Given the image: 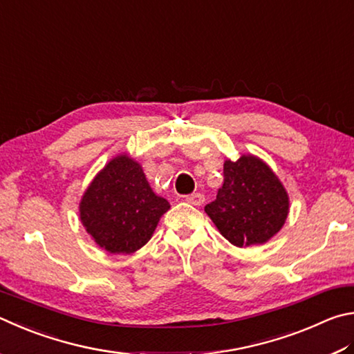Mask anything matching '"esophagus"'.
Wrapping results in <instances>:
<instances>
[{"label": "esophagus", "mask_w": 354, "mask_h": 354, "mask_svg": "<svg viewBox=\"0 0 354 354\" xmlns=\"http://www.w3.org/2000/svg\"><path fill=\"white\" fill-rule=\"evenodd\" d=\"M187 202L191 203V205H196V207H201L203 202H205V196L201 194V193H194V194H189L187 196Z\"/></svg>", "instance_id": "34e87169"}]
</instances>
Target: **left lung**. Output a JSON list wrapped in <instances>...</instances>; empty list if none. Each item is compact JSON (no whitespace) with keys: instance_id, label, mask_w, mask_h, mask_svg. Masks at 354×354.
Masks as SVG:
<instances>
[{"instance_id":"1","label":"left lung","mask_w":354,"mask_h":354,"mask_svg":"<svg viewBox=\"0 0 354 354\" xmlns=\"http://www.w3.org/2000/svg\"><path fill=\"white\" fill-rule=\"evenodd\" d=\"M222 236L233 245L263 244L280 232L289 199L270 167L253 155L224 163V185L205 205Z\"/></svg>"}]
</instances>
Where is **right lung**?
Masks as SVG:
<instances>
[{"instance_id": "add662e5", "label": "right lung", "mask_w": 354, "mask_h": 354, "mask_svg": "<svg viewBox=\"0 0 354 354\" xmlns=\"http://www.w3.org/2000/svg\"><path fill=\"white\" fill-rule=\"evenodd\" d=\"M167 209L169 203L149 187L141 166L121 155L86 189L80 221L99 247L110 253H133L151 239Z\"/></svg>"}]
</instances>
